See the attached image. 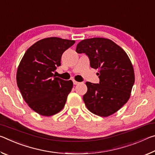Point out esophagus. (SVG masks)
I'll use <instances>...</instances> for the list:
<instances>
[{"mask_svg":"<svg viewBox=\"0 0 155 155\" xmlns=\"http://www.w3.org/2000/svg\"><path fill=\"white\" fill-rule=\"evenodd\" d=\"M73 83H74V85H78V84H79V82H77V81H73Z\"/></svg>","mask_w":155,"mask_h":155,"instance_id":"34e87169","label":"esophagus"}]
</instances>
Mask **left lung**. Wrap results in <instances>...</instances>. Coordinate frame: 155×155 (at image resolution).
I'll list each match as a JSON object with an SVG mask.
<instances>
[{"label":"left lung","mask_w":155,"mask_h":155,"mask_svg":"<svg viewBox=\"0 0 155 155\" xmlns=\"http://www.w3.org/2000/svg\"><path fill=\"white\" fill-rule=\"evenodd\" d=\"M76 52L85 53L90 66L99 69V83L86 82L87 91L83 101L89 111L107 117L118 111L130 98L135 74L129 57L111 40L94 38L77 44Z\"/></svg>","instance_id":"left-lung-1"}]
</instances>
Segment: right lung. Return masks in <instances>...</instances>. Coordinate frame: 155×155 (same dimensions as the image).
Here are the masks:
<instances>
[{
    "label": "right lung",
    "mask_w": 155,
    "mask_h": 155,
    "mask_svg": "<svg viewBox=\"0 0 155 155\" xmlns=\"http://www.w3.org/2000/svg\"><path fill=\"white\" fill-rule=\"evenodd\" d=\"M74 40L59 38H44L31 46L18 68V87L26 103L44 116L59 112L71 91L73 83L55 77L53 72L61 65L64 52Z\"/></svg>",
    "instance_id": "obj_1"
}]
</instances>
